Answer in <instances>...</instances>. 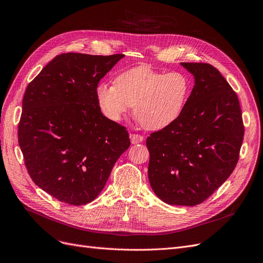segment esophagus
Returning <instances> with one entry per match:
<instances>
[{
  "mask_svg": "<svg viewBox=\"0 0 263 263\" xmlns=\"http://www.w3.org/2000/svg\"><path fill=\"white\" fill-rule=\"evenodd\" d=\"M130 140H131L132 144H139L144 141V136H142L140 134L132 133V134H130Z\"/></svg>",
  "mask_w": 263,
  "mask_h": 263,
  "instance_id": "1",
  "label": "esophagus"
}]
</instances>
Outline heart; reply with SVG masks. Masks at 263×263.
I'll return each instance as SVG.
<instances>
[{"instance_id":"heart-1","label":"heart","mask_w":263,"mask_h":263,"mask_svg":"<svg viewBox=\"0 0 263 263\" xmlns=\"http://www.w3.org/2000/svg\"><path fill=\"white\" fill-rule=\"evenodd\" d=\"M190 95L189 79L180 72H162L146 67L124 71L116 84L100 83L96 96L103 112L119 120L131 107L142 126L161 130L181 114Z\"/></svg>"}]
</instances>
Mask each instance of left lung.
<instances>
[{
	"instance_id": "8db88e82",
	"label": "left lung",
	"mask_w": 263,
	"mask_h": 263,
	"mask_svg": "<svg viewBox=\"0 0 263 263\" xmlns=\"http://www.w3.org/2000/svg\"><path fill=\"white\" fill-rule=\"evenodd\" d=\"M181 65L194 76L195 85L179 117L148 136V178L164 202L196 205L236 167L244 124L238 96L215 67Z\"/></svg>"
}]
</instances>
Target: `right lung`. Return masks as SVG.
Listing matches in <instances>:
<instances>
[{
	"mask_svg": "<svg viewBox=\"0 0 263 263\" xmlns=\"http://www.w3.org/2000/svg\"><path fill=\"white\" fill-rule=\"evenodd\" d=\"M124 57L63 53L27 85L18 126L25 167L58 200L82 205L103 190L129 133L97 100L100 80Z\"/></svg>",
	"mask_w": 263,
	"mask_h": 263,
	"instance_id": "right-lung-1",
	"label": "right lung"
}]
</instances>
